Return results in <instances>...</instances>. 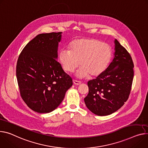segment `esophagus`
I'll return each mask as SVG.
<instances>
[{
    "mask_svg": "<svg viewBox=\"0 0 148 148\" xmlns=\"http://www.w3.org/2000/svg\"><path fill=\"white\" fill-rule=\"evenodd\" d=\"M73 83L75 84V85H79L80 84L82 83L81 82H79V81H77V80H73Z\"/></svg>",
    "mask_w": 148,
    "mask_h": 148,
    "instance_id": "obj_1",
    "label": "esophagus"
}]
</instances>
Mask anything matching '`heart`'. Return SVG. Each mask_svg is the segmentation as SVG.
Wrapping results in <instances>:
<instances>
[{
	"mask_svg": "<svg viewBox=\"0 0 148 148\" xmlns=\"http://www.w3.org/2000/svg\"><path fill=\"white\" fill-rule=\"evenodd\" d=\"M69 50L60 52L58 59L62 69L73 73L82 66L77 76L96 78L109 65L113 57L111 47L96 38H79L73 41Z\"/></svg>",
	"mask_w": 148,
	"mask_h": 148,
	"instance_id": "1",
	"label": "heart"
}]
</instances>
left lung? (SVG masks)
Masks as SVG:
<instances>
[{
  "mask_svg": "<svg viewBox=\"0 0 148 148\" xmlns=\"http://www.w3.org/2000/svg\"><path fill=\"white\" fill-rule=\"evenodd\" d=\"M114 57L106 71L87 84L84 98L87 108L98 116L109 115L123 106L130 93L134 76L133 62L128 51L114 41Z\"/></svg>",
  "mask_w": 148,
  "mask_h": 148,
  "instance_id": "left-lung-1",
  "label": "left lung"
}]
</instances>
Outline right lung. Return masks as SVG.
<instances>
[{
    "label": "right lung",
    "instance_id": "1",
    "mask_svg": "<svg viewBox=\"0 0 148 148\" xmlns=\"http://www.w3.org/2000/svg\"><path fill=\"white\" fill-rule=\"evenodd\" d=\"M61 34L38 35L24 47L17 61L21 96L31 109L39 113L54 110L73 85L72 78L56 60Z\"/></svg>",
    "mask_w": 148,
    "mask_h": 148
}]
</instances>
